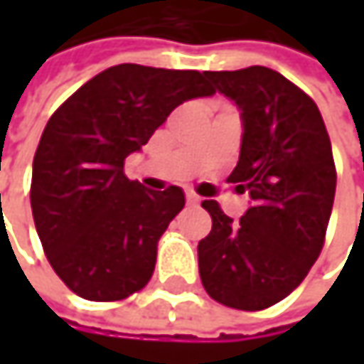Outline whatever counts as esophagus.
I'll use <instances>...</instances> for the list:
<instances>
[{
	"label": "esophagus",
	"mask_w": 364,
	"mask_h": 364,
	"mask_svg": "<svg viewBox=\"0 0 364 364\" xmlns=\"http://www.w3.org/2000/svg\"><path fill=\"white\" fill-rule=\"evenodd\" d=\"M185 200H187L189 206H198V204H200V196H196L193 191H187V193H185Z\"/></svg>",
	"instance_id": "esophagus-1"
}]
</instances>
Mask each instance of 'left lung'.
Listing matches in <instances>:
<instances>
[{"label": "left lung", "mask_w": 364, "mask_h": 364, "mask_svg": "<svg viewBox=\"0 0 364 364\" xmlns=\"http://www.w3.org/2000/svg\"><path fill=\"white\" fill-rule=\"evenodd\" d=\"M242 119L240 158L230 181L249 191L240 223L215 200L202 206L213 230L198 242L206 293L236 310H263L301 284L325 242L335 164L316 103L267 67L206 71Z\"/></svg>", "instance_id": "obj_1"}]
</instances>
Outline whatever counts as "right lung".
I'll return each instance as SVG.
<instances>
[{
	"label": "right lung",
	"mask_w": 364,
	"mask_h": 364,
	"mask_svg": "<svg viewBox=\"0 0 364 364\" xmlns=\"http://www.w3.org/2000/svg\"><path fill=\"white\" fill-rule=\"evenodd\" d=\"M213 95L204 73L124 63L95 75L48 119L33 158L31 210L52 269L73 293L117 301L149 282L158 240L185 193L130 181L124 160L175 107Z\"/></svg>",
	"instance_id": "1"
}]
</instances>
